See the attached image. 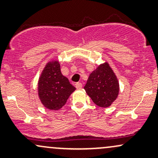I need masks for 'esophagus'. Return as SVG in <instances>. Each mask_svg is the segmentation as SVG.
Here are the masks:
<instances>
[{"instance_id":"34e87169","label":"esophagus","mask_w":158,"mask_h":158,"mask_svg":"<svg viewBox=\"0 0 158 158\" xmlns=\"http://www.w3.org/2000/svg\"><path fill=\"white\" fill-rule=\"evenodd\" d=\"M76 88H77V89H81V88H82V84H81V82L76 83Z\"/></svg>"}]
</instances>
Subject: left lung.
<instances>
[{
  "mask_svg": "<svg viewBox=\"0 0 158 158\" xmlns=\"http://www.w3.org/2000/svg\"><path fill=\"white\" fill-rule=\"evenodd\" d=\"M84 89L97 106L102 108L111 106L118 97L119 85L108 62L99 65L90 74Z\"/></svg>",
  "mask_w": 158,
  "mask_h": 158,
  "instance_id": "1",
  "label": "left lung"
}]
</instances>
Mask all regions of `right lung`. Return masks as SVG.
<instances>
[{"instance_id":"obj_1","label":"right lung","mask_w":158,"mask_h":158,"mask_svg":"<svg viewBox=\"0 0 158 158\" xmlns=\"http://www.w3.org/2000/svg\"><path fill=\"white\" fill-rule=\"evenodd\" d=\"M76 88L62 75L58 60L50 61L45 65L38 81V94L41 102L49 110L62 108Z\"/></svg>"}]
</instances>
